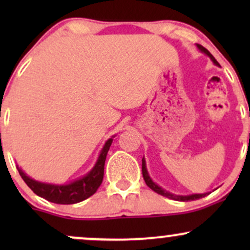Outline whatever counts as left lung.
<instances>
[{
    "instance_id": "1",
    "label": "left lung",
    "mask_w": 250,
    "mask_h": 250,
    "mask_svg": "<svg viewBox=\"0 0 250 250\" xmlns=\"http://www.w3.org/2000/svg\"><path fill=\"white\" fill-rule=\"evenodd\" d=\"M197 47H199V49H200L201 51H203V53H205V54H207V55H208L209 57H210L211 61H213V62L215 63V64L220 65L219 62H217L216 60H215V57H214L213 55H211L210 53H209V50L206 49V48L202 47V45H201V44H197ZM142 175H143V179H145L146 185H147L148 187L151 189V190H154L155 193L162 195V196L168 197V199H171V200H175V201H183V202H186V201L199 200V199H201V197H205V196H206V194H194V195H188V196H180V195H173V194L168 193V191H166L165 189L160 188L159 186L155 185L153 181H151L150 177H149L148 171H147V168H146V161H145V159H142Z\"/></svg>"
}]
</instances>
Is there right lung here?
Returning a JSON list of instances; mask_svg holds the SVG:
<instances>
[{
	"instance_id": "1",
	"label": "right lung",
	"mask_w": 250,
	"mask_h": 250,
	"mask_svg": "<svg viewBox=\"0 0 250 250\" xmlns=\"http://www.w3.org/2000/svg\"><path fill=\"white\" fill-rule=\"evenodd\" d=\"M111 142H113V139H109L105 142L93 170L82 179L74 181L70 185L54 186L37 182V181L27 176L20 168L17 169H19L20 175H21L24 182L27 183L28 187L36 195L50 201V202L57 203V205H73V203L81 202V201L90 197L91 195L96 193L97 188L101 186L103 174H104L105 157H107Z\"/></svg>"
}]
</instances>
